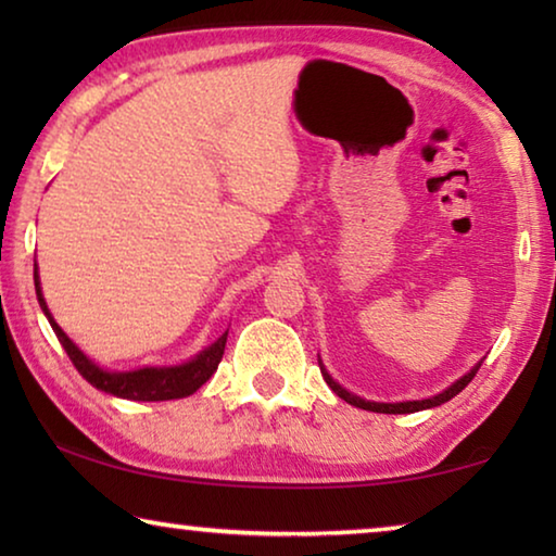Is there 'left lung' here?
Returning <instances> with one entry per match:
<instances>
[{
	"mask_svg": "<svg viewBox=\"0 0 556 556\" xmlns=\"http://www.w3.org/2000/svg\"><path fill=\"white\" fill-rule=\"evenodd\" d=\"M481 363L483 361H478L473 368H470L464 378H458L456 382H451L448 388L444 390V392H439V394H434V397H429V400H407V402H370V400H363V397H357V394H353V392H348L345 388H341V384H338L331 375H328V370L324 368V363L318 361V365H321V375H324V380L328 382V388H331L338 397L341 400H345L348 404H353V407H361V409H368V412H380V414H409V412H421V409H431V407H439V404H444V402H448L451 397H456V394L466 388V384L476 378V372H478V368H481Z\"/></svg>",
	"mask_w": 556,
	"mask_h": 556,
	"instance_id": "obj_1",
	"label": "left lung"
}]
</instances>
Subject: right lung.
<instances>
[{
    "instance_id": "1",
    "label": "right lung",
    "mask_w": 556,
    "mask_h": 556,
    "mask_svg": "<svg viewBox=\"0 0 556 556\" xmlns=\"http://www.w3.org/2000/svg\"><path fill=\"white\" fill-rule=\"evenodd\" d=\"M34 287H36V296H39L41 312L46 314V318H49L53 333L59 336L63 351L68 353L75 370H78L83 378H86L92 388H98L100 392L115 394V397H122V400H135V402L181 400V397H188V394H193L205 380H211V375L215 370H218V363L225 351V341H228V331H225L218 341L211 343L208 348H203L199 355H193L191 361H186L181 365H159V368H152V365H149V368H137V370H125V372L100 368V365L96 361H90V357L63 333V328L53 321L49 306H46L36 262H34Z\"/></svg>"
}]
</instances>
